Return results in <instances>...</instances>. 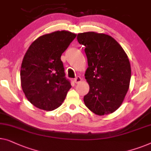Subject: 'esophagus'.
Here are the masks:
<instances>
[{
	"mask_svg": "<svg viewBox=\"0 0 151 151\" xmlns=\"http://www.w3.org/2000/svg\"><path fill=\"white\" fill-rule=\"evenodd\" d=\"M82 78L79 77V76H78V77H76L75 79H74V82H75L76 84H79V83L82 82Z\"/></svg>",
	"mask_w": 151,
	"mask_h": 151,
	"instance_id": "34e87169",
	"label": "esophagus"
}]
</instances>
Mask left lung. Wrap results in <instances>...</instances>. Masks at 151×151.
Returning a JSON list of instances; mask_svg holds the SVG:
<instances>
[{
  "label": "left lung",
  "instance_id": "1",
  "mask_svg": "<svg viewBox=\"0 0 151 151\" xmlns=\"http://www.w3.org/2000/svg\"><path fill=\"white\" fill-rule=\"evenodd\" d=\"M77 39L85 46L88 60L84 76L90 88L84 97V104L97 115L113 113L123 104L129 88L132 70L128 56L108 35L82 32Z\"/></svg>",
  "mask_w": 151,
  "mask_h": 151
}]
</instances>
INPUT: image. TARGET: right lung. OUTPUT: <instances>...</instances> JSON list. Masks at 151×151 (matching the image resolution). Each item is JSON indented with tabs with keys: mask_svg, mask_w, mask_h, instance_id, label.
Segmentation results:
<instances>
[{
	"mask_svg": "<svg viewBox=\"0 0 151 151\" xmlns=\"http://www.w3.org/2000/svg\"><path fill=\"white\" fill-rule=\"evenodd\" d=\"M77 35L61 30L45 34L28 47L20 69L26 97L39 109L52 111L62 105L71 88L60 56Z\"/></svg>",
	"mask_w": 151,
	"mask_h": 151,
	"instance_id": "right-lung-1",
	"label": "right lung"
}]
</instances>
